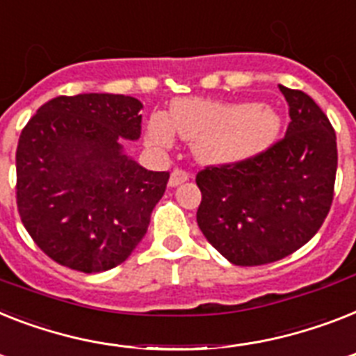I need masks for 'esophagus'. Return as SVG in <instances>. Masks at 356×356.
<instances>
[{"label": "esophagus", "instance_id": "obj_1", "mask_svg": "<svg viewBox=\"0 0 356 356\" xmlns=\"http://www.w3.org/2000/svg\"><path fill=\"white\" fill-rule=\"evenodd\" d=\"M184 181H188V173L184 172V170H179V168L172 170V173H170V181H168L170 186L175 188L179 186V184H183Z\"/></svg>", "mask_w": 356, "mask_h": 356}]
</instances>
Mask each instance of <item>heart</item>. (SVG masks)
Here are the masks:
<instances>
[{"instance_id":"1","label":"heart","mask_w":356,"mask_h":356,"mask_svg":"<svg viewBox=\"0 0 356 356\" xmlns=\"http://www.w3.org/2000/svg\"><path fill=\"white\" fill-rule=\"evenodd\" d=\"M282 117L267 104L218 102L181 98L168 117L155 113L148 122V140L166 148L173 133L193 140V155L207 164H236L256 157L278 138Z\"/></svg>"}]
</instances>
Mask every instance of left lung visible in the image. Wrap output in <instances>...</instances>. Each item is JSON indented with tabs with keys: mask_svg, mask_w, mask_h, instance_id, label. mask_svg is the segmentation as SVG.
Segmentation results:
<instances>
[{
	"mask_svg": "<svg viewBox=\"0 0 356 356\" xmlns=\"http://www.w3.org/2000/svg\"><path fill=\"white\" fill-rule=\"evenodd\" d=\"M289 104L285 137L243 163L197 173V225L234 265L278 261L307 243L333 203L337 135L303 91L280 86Z\"/></svg>",
	"mask_w": 356,
	"mask_h": 356,
	"instance_id": "1",
	"label": "left lung"
}]
</instances>
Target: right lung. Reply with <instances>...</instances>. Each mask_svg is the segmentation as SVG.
<instances>
[{
    "label": "right lung",
    "mask_w": 356,
    "mask_h": 356,
    "mask_svg": "<svg viewBox=\"0 0 356 356\" xmlns=\"http://www.w3.org/2000/svg\"><path fill=\"white\" fill-rule=\"evenodd\" d=\"M140 100L56 97L19 135L16 199L34 243L63 267L102 273L129 258L168 184L124 152L140 137Z\"/></svg>",
    "instance_id": "right-lung-1"
}]
</instances>
